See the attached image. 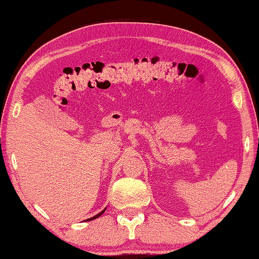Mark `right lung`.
Returning <instances> with one entry per match:
<instances>
[{
	"mask_svg": "<svg viewBox=\"0 0 259 259\" xmlns=\"http://www.w3.org/2000/svg\"><path fill=\"white\" fill-rule=\"evenodd\" d=\"M105 210H106V208H105V209L103 210V211H100L99 213H97V214H96V216H94V217H91V218H89V219H87V221H94V219H96V218H98V217H100V216H102V214L104 213V211H105Z\"/></svg>",
	"mask_w": 259,
	"mask_h": 259,
	"instance_id": "1",
	"label": "right lung"
}]
</instances>
